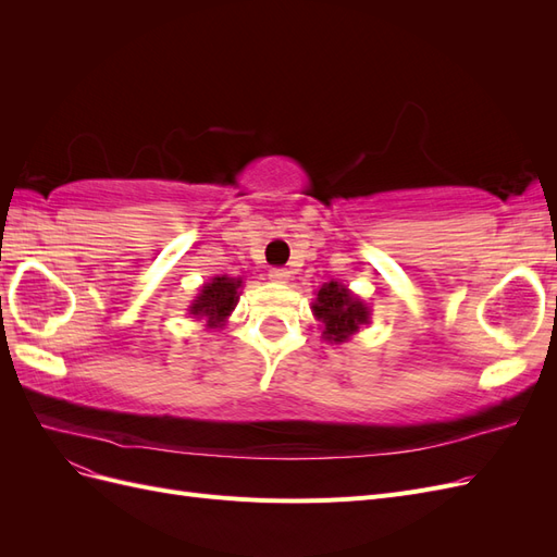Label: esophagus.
Listing matches in <instances>:
<instances>
[{"instance_id": "1", "label": "esophagus", "mask_w": 557, "mask_h": 557, "mask_svg": "<svg viewBox=\"0 0 557 557\" xmlns=\"http://www.w3.org/2000/svg\"><path fill=\"white\" fill-rule=\"evenodd\" d=\"M269 278L276 281V283H285L290 278V272L285 267H272V269H269Z\"/></svg>"}]
</instances>
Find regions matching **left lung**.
I'll use <instances>...</instances> for the list:
<instances>
[{
	"instance_id": "8db88e82",
	"label": "left lung",
	"mask_w": 557,
	"mask_h": 557,
	"mask_svg": "<svg viewBox=\"0 0 557 557\" xmlns=\"http://www.w3.org/2000/svg\"><path fill=\"white\" fill-rule=\"evenodd\" d=\"M313 311L320 323L325 325L323 334L325 339L342 344L346 342L352 332H358L360 325L367 323L369 309L362 305L358 297H352L348 288L336 281L325 283L318 290V299L313 305Z\"/></svg>"
}]
</instances>
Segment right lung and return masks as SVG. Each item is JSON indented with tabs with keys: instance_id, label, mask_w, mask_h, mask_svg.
Wrapping results in <instances>:
<instances>
[{
	"instance_id": "obj_1",
	"label": "right lung",
	"mask_w": 557,
	"mask_h": 557,
	"mask_svg": "<svg viewBox=\"0 0 557 557\" xmlns=\"http://www.w3.org/2000/svg\"><path fill=\"white\" fill-rule=\"evenodd\" d=\"M239 278H227V276H215L211 283H207L201 288L199 297L195 299V305L190 307V313L207 318V323L211 327L221 325L223 320L230 315L239 299Z\"/></svg>"
}]
</instances>
